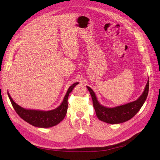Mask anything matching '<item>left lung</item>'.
Instances as JSON below:
<instances>
[{
    "label": "left lung",
    "instance_id": "8db88e82",
    "mask_svg": "<svg viewBox=\"0 0 160 160\" xmlns=\"http://www.w3.org/2000/svg\"><path fill=\"white\" fill-rule=\"evenodd\" d=\"M87 88L91 93L93 108L98 119L108 123L117 124L127 122L132 119L141 109L148 95L149 80L143 93L137 100L114 108H107L101 105L98 101L93 91L88 86Z\"/></svg>",
    "mask_w": 160,
    "mask_h": 160
}]
</instances>
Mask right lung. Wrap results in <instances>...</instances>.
<instances>
[{
    "mask_svg": "<svg viewBox=\"0 0 160 160\" xmlns=\"http://www.w3.org/2000/svg\"><path fill=\"white\" fill-rule=\"evenodd\" d=\"M78 83V82H77L70 86L60 106L55 109L47 111L24 109L14 102L8 93V95L13 108L23 120L35 127L42 128H51L59 123L65 117L68 109L67 100H68L69 95Z\"/></svg>",
    "mask_w": 160,
    "mask_h": 160,
    "instance_id": "1",
    "label": "right lung"
}]
</instances>
